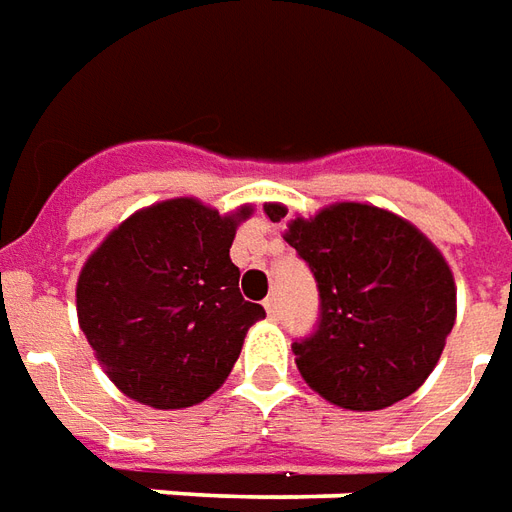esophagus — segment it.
Returning <instances> with one entry per match:
<instances>
[{
	"mask_svg": "<svg viewBox=\"0 0 512 512\" xmlns=\"http://www.w3.org/2000/svg\"><path fill=\"white\" fill-rule=\"evenodd\" d=\"M264 311H267V317H270V320H278V314H281L278 297H267V300H264Z\"/></svg>",
	"mask_w": 512,
	"mask_h": 512,
	"instance_id": "34e87169",
	"label": "esophagus"
}]
</instances>
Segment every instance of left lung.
I'll return each instance as SVG.
<instances>
[{
	"mask_svg": "<svg viewBox=\"0 0 512 512\" xmlns=\"http://www.w3.org/2000/svg\"><path fill=\"white\" fill-rule=\"evenodd\" d=\"M267 215L281 223L286 209L267 204ZM286 242L320 289L317 328L292 344L308 386L350 411H380L419 389L455 325V281L433 242L366 204L297 217Z\"/></svg>",
	"mask_w": 512,
	"mask_h": 512,
	"instance_id": "left-lung-1",
	"label": "left lung"
}]
</instances>
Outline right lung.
Segmentation results:
<instances>
[{
	"instance_id": "1",
	"label": "right lung",
	"mask_w": 512,
	"mask_h": 512,
	"mask_svg": "<svg viewBox=\"0 0 512 512\" xmlns=\"http://www.w3.org/2000/svg\"><path fill=\"white\" fill-rule=\"evenodd\" d=\"M248 215L250 206L223 217L192 198L162 201L121 223L82 267L79 328L126 397L190 408L228 378L264 317L228 256Z\"/></svg>"
}]
</instances>
